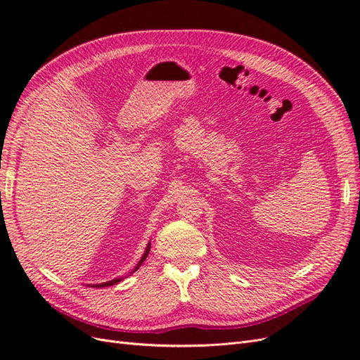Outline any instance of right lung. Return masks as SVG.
<instances>
[{
	"label": "right lung",
	"instance_id": "1",
	"mask_svg": "<svg viewBox=\"0 0 360 360\" xmlns=\"http://www.w3.org/2000/svg\"><path fill=\"white\" fill-rule=\"evenodd\" d=\"M150 248H151V243L148 242V245H147V248H146V250H144V254H143V257H141V259L138 261V264L135 266V269L130 271V275L132 274H135V271L141 267V264L144 263L146 261V258H147V255H148V252H150ZM120 281H123V278H115V279H112V281H108V282H102V284H94V285H89V287H96V288H103V287H111V285H115V284H118Z\"/></svg>",
	"mask_w": 360,
	"mask_h": 360
}]
</instances>
